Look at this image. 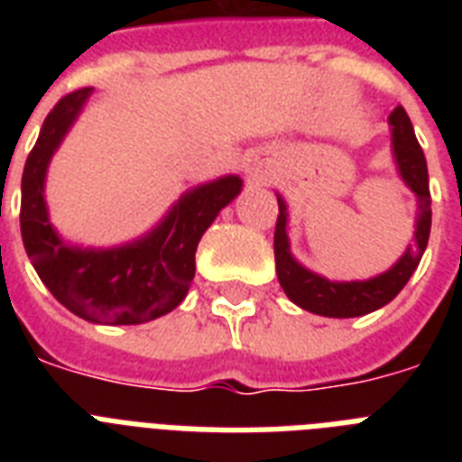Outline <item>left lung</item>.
<instances>
[{"instance_id": "1", "label": "left lung", "mask_w": 462, "mask_h": 462, "mask_svg": "<svg viewBox=\"0 0 462 462\" xmlns=\"http://www.w3.org/2000/svg\"><path fill=\"white\" fill-rule=\"evenodd\" d=\"M391 132H393V153L401 177L417 194V232L415 245L408 246L398 263L391 271L376 275L372 281L355 282H330L321 275L311 273L302 268L290 256L288 235H285V203L278 199V220H275L273 249H275V271L285 295L302 309L319 316H333V319H352L365 316L388 304L405 285L410 275L420 266L431 230V194H430V174H427V160H424L422 146L415 136L412 122L408 112L398 105L391 112Z\"/></svg>"}]
</instances>
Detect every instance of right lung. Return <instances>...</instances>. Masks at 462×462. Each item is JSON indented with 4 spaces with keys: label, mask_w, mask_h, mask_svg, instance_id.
I'll use <instances>...</instances> for the list:
<instances>
[{
    "label": "right lung",
    "mask_w": 462,
    "mask_h": 462,
    "mask_svg": "<svg viewBox=\"0 0 462 462\" xmlns=\"http://www.w3.org/2000/svg\"><path fill=\"white\" fill-rule=\"evenodd\" d=\"M93 88L71 90L54 105L28 153L21 180V237L40 281L69 311L93 323H143L172 311L194 281L196 246L216 216L239 194L230 174L181 196L148 237L110 252L71 249L47 220V162Z\"/></svg>",
    "instance_id": "right-lung-1"
}]
</instances>
